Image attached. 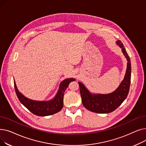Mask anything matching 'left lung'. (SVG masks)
<instances>
[{
	"mask_svg": "<svg viewBox=\"0 0 146 146\" xmlns=\"http://www.w3.org/2000/svg\"><path fill=\"white\" fill-rule=\"evenodd\" d=\"M116 43L121 48L128 61L124 79L118 88L109 94H92L84 85L79 82L82 104L87 110L92 112L99 113L112 112L124 102L128 94L131 82V61L123 44L119 40H118Z\"/></svg>",
	"mask_w": 146,
	"mask_h": 146,
	"instance_id": "8db88e82",
	"label": "left lung"
}]
</instances>
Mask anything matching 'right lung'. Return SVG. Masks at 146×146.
<instances>
[{"label":"right lung","mask_w":146,"mask_h":146,"mask_svg":"<svg viewBox=\"0 0 146 146\" xmlns=\"http://www.w3.org/2000/svg\"><path fill=\"white\" fill-rule=\"evenodd\" d=\"M75 80V79H66L61 82L58 90L55 97L48 101H37L29 99L18 91L15 81L14 87L16 94L21 103L33 113L38 116L44 117L51 115L61 110L63 107V97L64 92L69 83Z\"/></svg>","instance_id":"1"}]
</instances>
